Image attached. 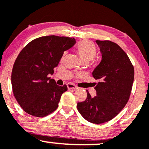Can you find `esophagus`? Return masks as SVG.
I'll list each match as a JSON object with an SVG mask.
<instances>
[{
	"label": "esophagus",
	"mask_w": 149,
	"mask_h": 149,
	"mask_svg": "<svg viewBox=\"0 0 149 149\" xmlns=\"http://www.w3.org/2000/svg\"><path fill=\"white\" fill-rule=\"evenodd\" d=\"M67 88H68V89H73V90H76V89L78 88L76 85L72 84V83H68L67 84Z\"/></svg>",
	"instance_id": "obj_1"
}]
</instances>
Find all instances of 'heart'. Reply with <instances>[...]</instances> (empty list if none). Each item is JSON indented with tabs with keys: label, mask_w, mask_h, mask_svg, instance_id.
I'll list each match as a JSON object with an SVG mask.
<instances>
[{
	"label": "heart",
	"mask_w": 149,
	"mask_h": 149,
	"mask_svg": "<svg viewBox=\"0 0 149 149\" xmlns=\"http://www.w3.org/2000/svg\"><path fill=\"white\" fill-rule=\"evenodd\" d=\"M76 52L82 62H89L96 56V47L92 41L83 40L79 42L76 45ZM66 52L63 54L65 56Z\"/></svg>",
	"instance_id": "obj_1"
}]
</instances>
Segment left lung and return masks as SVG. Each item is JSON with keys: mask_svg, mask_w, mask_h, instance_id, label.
I'll list each match as a JSON object with an SVG mask.
<instances>
[{"mask_svg": "<svg viewBox=\"0 0 149 149\" xmlns=\"http://www.w3.org/2000/svg\"><path fill=\"white\" fill-rule=\"evenodd\" d=\"M102 58L93 72L100 82L97 95L87 92L85 101L77 105L78 112L88 122L101 124L112 120L127 103L134 79V68L121 47L110 41L97 40Z\"/></svg>", "mask_w": 149, "mask_h": 149, "instance_id": "8db88e82", "label": "left lung"}]
</instances>
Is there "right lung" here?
<instances>
[{
    "label": "right lung",
    "mask_w": 149,
    "mask_h": 149,
    "mask_svg": "<svg viewBox=\"0 0 149 149\" xmlns=\"http://www.w3.org/2000/svg\"><path fill=\"white\" fill-rule=\"evenodd\" d=\"M76 43L74 38L55 35L41 37L24 47L11 72L13 93L21 108L30 115L43 117L56 110L67 91L49 78L63 53Z\"/></svg>",
    "instance_id": "1"
}]
</instances>
